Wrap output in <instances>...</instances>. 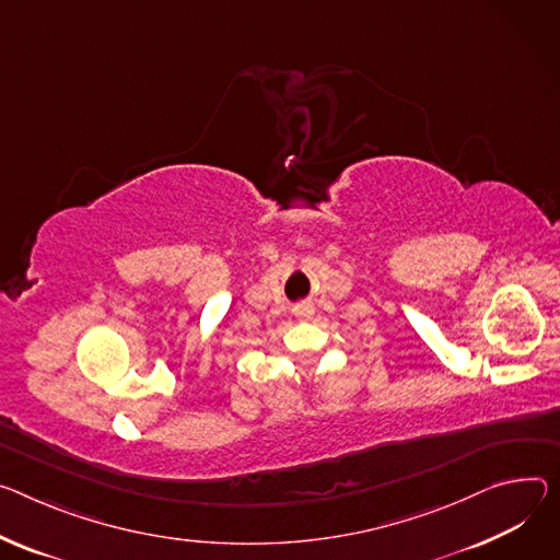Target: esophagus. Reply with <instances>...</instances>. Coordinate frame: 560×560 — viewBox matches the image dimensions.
Here are the masks:
<instances>
[{
	"label": "esophagus",
	"instance_id": "obj_1",
	"mask_svg": "<svg viewBox=\"0 0 560 560\" xmlns=\"http://www.w3.org/2000/svg\"><path fill=\"white\" fill-rule=\"evenodd\" d=\"M313 315H315V308L311 306V303H303V306H296V308H294V317L301 319V322L313 319Z\"/></svg>",
	"mask_w": 560,
	"mask_h": 560
}]
</instances>
